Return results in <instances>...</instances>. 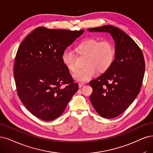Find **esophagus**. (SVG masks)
Instances as JSON below:
<instances>
[{
	"label": "esophagus",
	"mask_w": 153,
	"mask_h": 153,
	"mask_svg": "<svg viewBox=\"0 0 153 153\" xmlns=\"http://www.w3.org/2000/svg\"><path fill=\"white\" fill-rule=\"evenodd\" d=\"M85 83H84V82H80V83H79V88H82V87H83L84 85H85Z\"/></svg>",
	"instance_id": "1"
}]
</instances>
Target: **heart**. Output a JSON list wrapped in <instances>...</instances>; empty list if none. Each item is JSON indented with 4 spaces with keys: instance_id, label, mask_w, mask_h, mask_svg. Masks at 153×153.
<instances>
[{
    "instance_id": "1",
    "label": "heart",
    "mask_w": 153,
    "mask_h": 153,
    "mask_svg": "<svg viewBox=\"0 0 153 153\" xmlns=\"http://www.w3.org/2000/svg\"><path fill=\"white\" fill-rule=\"evenodd\" d=\"M80 55H86L85 66L77 70L73 77L77 81H87L97 75V71L103 73L108 70L113 63L115 50L112 44L107 40L99 42L97 39L89 38L77 45ZM62 60L65 66L72 72L77 69L76 55L69 48H65L62 53Z\"/></svg>"
}]
</instances>
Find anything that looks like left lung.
<instances>
[{"instance_id":"left-lung-1","label":"left lung","mask_w":153,"mask_h":153,"mask_svg":"<svg viewBox=\"0 0 153 153\" xmlns=\"http://www.w3.org/2000/svg\"><path fill=\"white\" fill-rule=\"evenodd\" d=\"M90 32H106L115 41V59L109 69L89 82L93 88L92 105L105 118H112L126 111L137 97L142 86L145 62L142 50L119 28L111 25L89 28Z\"/></svg>"}]
</instances>
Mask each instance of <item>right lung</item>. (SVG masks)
<instances>
[{"mask_svg":"<svg viewBox=\"0 0 153 153\" xmlns=\"http://www.w3.org/2000/svg\"><path fill=\"white\" fill-rule=\"evenodd\" d=\"M84 31L38 27L20 45L14 67L17 91L27 110L39 119L59 117L78 90L61 56Z\"/></svg>","mask_w":153,"mask_h":153,"instance_id":"1","label":"right lung"}]
</instances>
